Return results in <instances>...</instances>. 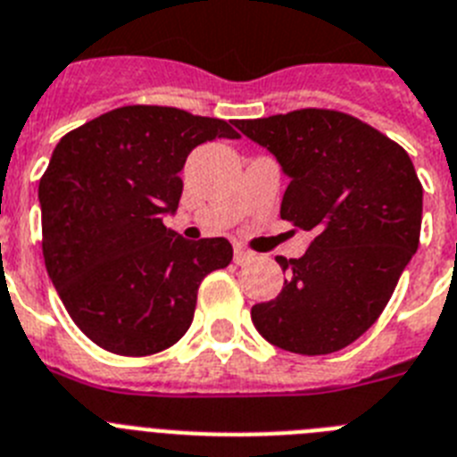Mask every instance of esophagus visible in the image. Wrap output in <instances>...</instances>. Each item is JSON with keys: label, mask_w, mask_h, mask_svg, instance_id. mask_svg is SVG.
Here are the masks:
<instances>
[{"label": "esophagus", "mask_w": 457, "mask_h": 457, "mask_svg": "<svg viewBox=\"0 0 457 457\" xmlns=\"http://www.w3.org/2000/svg\"><path fill=\"white\" fill-rule=\"evenodd\" d=\"M251 257H253V253L245 251L244 245H237V248H234V262H237V264H245V262L251 260Z\"/></svg>", "instance_id": "esophagus-1"}]
</instances>
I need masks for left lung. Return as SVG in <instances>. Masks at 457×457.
Masks as SVG:
<instances>
[{"mask_svg":"<svg viewBox=\"0 0 457 457\" xmlns=\"http://www.w3.org/2000/svg\"><path fill=\"white\" fill-rule=\"evenodd\" d=\"M237 129L278 158L289 186L280 218L315 239L280 295L251 311L264 340L295 354H331L382 315L419 248L423 186L403 146L338 110L305 108Z\"/></svg>","mask_w":457,"mask_h":457,"instance_id":"8db88e82","label":"left lung"}]
</instances>
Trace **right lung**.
I'll list each match as a JSON object with an SVG mask.
<instances>
[{
	"instance_id": "right-lung-1",
	"label": "right lung",
	"mask_w": 457,
	"mask_h": 457,
	"mask_svg": "<svg viewBox=\"0 0 457 457\" xmlns=\"http://www.w3.org/2000/svg\"><path fill=\"white\" fill-rule=\"evenodd\" d=\"M239 133L179 108L124 105L71 130L38 184L43 257L63 308L98 347L149 356L188 331L204 276L232 262L223 237L165 228L197 145Z\"/></svg>"
}]
</instances>
